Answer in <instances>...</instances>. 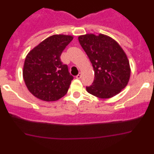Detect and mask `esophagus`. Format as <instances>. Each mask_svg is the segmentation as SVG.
<instances>
[{
  "instance_id": "esophagus-1",
  "label": "esophagus",
  "mask_w": 154,
  "mask_h": 154,
  "mask_svg": "<svg viewBox=\"0 0 154 154\" xmlns=\"http://www.w3.org/2000/svg\"><path fill=\"white\" fill-rule=\"evenodd\" d=\"M81 77H82V74L81 73H79L78 75H76V79H81Z\"/></svg>"
}]
</instances>
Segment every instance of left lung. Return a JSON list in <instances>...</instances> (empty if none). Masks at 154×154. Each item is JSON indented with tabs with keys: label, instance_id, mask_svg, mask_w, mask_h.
Here are the masks:
<instances>
[{
	"label": "left lung",
	"instance_id": "8db88e82",
	"mask_svg": "<svg viewBox=\"0 0 154 154\" xmlns=\"http://www.w3.org/2000/svg\"><path fill=\"white\" fill-rule=\"evenodd\" d=\"M79 42L94 69V81L86 86L87 92L101 99L119 93L130 76V63L122 48L110 37L101 34L82 35Z\"/></svg>",
	"mask_w": 154,
	"mask_h": 154
}]
</instances>
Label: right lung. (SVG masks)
<instances>
[{"mask_svg": "<svg viewBox=\"0 0 154 154\" xmlns=\"http://www.w3.org/2000/svg\"><path fill=\"white\" fill-rule=\"evenodd\" d=\"M72 39L70 35H52L28 53L23 77L27 88L35 97L56 101L67 93L74 77L60 56Z\"/></svg>", "mask_w": 154, "mask_h": 154, "instance_id": "add662e5", "label": "right lung"}]
</instances>
